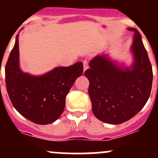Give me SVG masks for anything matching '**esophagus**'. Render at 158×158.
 <instances>
[{
	"label": "esophagus",
	"instance_id": "obj_1",
	"mask_svg": "<svg viewBox=\"0 0 158 158\" xmlns=\"http://www.w3.org/2000/svg\"><path fill=\"white\" fill-rule=\"evenodd\" d=\"M89 68V64H88V62H87V60H84L83 61V69H84V72L87 69Z\"/></svg>",
	"mask_w": 158,
	"mask_h": 158
}]
</instances>
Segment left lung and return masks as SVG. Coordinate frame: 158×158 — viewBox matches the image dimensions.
<instances>
[{"mask_svg":"<svg viewBox=\"0 0 158 158\" xmlns=\"http://www.w3.org/2000/svg\"><path fill=\"white\" fill-rule=\"evenodd\" d=\"M128 30L134 32L130 66L102 54L91 60L90 68L85 72L94 115L111 125L123 123L138 114L148 102L152 86V66L141 35L135 28Z\"/></svg>","mask_w":158,"mask_h":158,"instance_id":"left-lung-1","label":"left lung"}]
</instances>
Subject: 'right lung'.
<instances>
[{"instance_id":"1","label":"right lung","mask_w":158,"mask_h":158,"mask_svg":"<svg viewBox=\"0 0 158 158\" xmlns=\"http://www.w3.org/2000/svg\"><path fill=\"white\" fill-rule=\"evenodd\" d=\"M19 34L5 66V82L15 109L38 125L56 121L63 112L66 97L76 79L82 74L83 65L56 67L40 76L24 73L20 67Z\"/></svg>"}]
</instances>
